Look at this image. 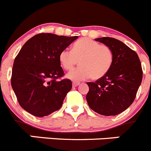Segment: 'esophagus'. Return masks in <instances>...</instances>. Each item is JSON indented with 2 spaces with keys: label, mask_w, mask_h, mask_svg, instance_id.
Here are the masks:
<instances>
[{
  "label": "esophagus",
  "mask_w": 151,
  "mask_h": 151,
  "mask_svg": "<svg viewBox=\"0 0 151 151\" xmlns=\"http://www.w3.org/2000/svg\"><path fill=\"white\" fill-rule=\"evenodd\" d=\"M79 85H80V83H78V82H73V83H72L73 87H77V86H79Z\"/></svg>",
  "instance_id": "1"
}]
</instances>
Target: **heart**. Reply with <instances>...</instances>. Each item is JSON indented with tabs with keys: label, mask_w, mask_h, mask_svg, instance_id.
I'll use <instances>...</instances> for the list:
<instances>
[{
	"label": "heart",
	"mask_w": 151,
	"mask_h": 151,
	"mask_svg": "<svg viewBox=\"0 0 151 151\" xmlns=\"http://www.w3.org/2000/svg\"><path fill=\"white\" fill-rule=\"evenodd\" d=\"M62 67L70 71L79 61L80 67L66 75L68 79L79 82L91 77L98 80L109 72L113 63V53L109 46L100 45L88 38H83L73 45L71 50L65 49L59 55Z\"/></svg>",
	"instance_id": "b5f03b06"
}]
</instances>
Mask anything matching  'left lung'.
Instances as JSON below:
<instances>
[{
  "label": "left lung",
  "instance_id": "8db88e82",
  "mask_svg": "<svg viewBox=\"0 0 151 151\" xmlns=\"http://www.w3.org/2000/svg\"><path fill=\"white\" fill-rule=\"evenodd\" d=\"M109 46L113 63L109 72L95 83H87L86 101L89 107L106 116L126 110L136 98L142 80V68L138 54L124 43L111 37L95 39Z\"/></svg>",
  "mask_w": 151,
  "mask_h": 151
}]
</instances>
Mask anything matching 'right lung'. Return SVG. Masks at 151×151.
<instances>
[{
  "mask_svg": "<svg viewBox=\"0 0 151 151\" xmlns=\"http://www.w3.org/2000/svg\"><path fill=\"white\" fill-rule=\"evenodd\" d=\"M78 36L39 33L23 45L14 60L11 85L24 110L36 117L50 115L61 108L72 88L64 75L59 55Z\"/></svg>",
  "mask_w": 151,
  "mask_h": 151,
  "instance_id": "right-lung-1",
  "label": "right lung"
}]
</instances>
